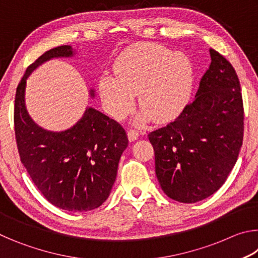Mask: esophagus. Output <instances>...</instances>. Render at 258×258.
<instances>
[{
    "label": "esophagus",
    "mask_w": 258,
    "mask_h": 258,
    "mask_svg": "<svg viewBox=\"0 0 258 258\" xmlns=\"http://www.w3.org/2000/svg\"><path fill=\"white\" fill-rule=\"evenodd\" d=\"M140 134H141V132H139L138 130L131 128V130H128V132H127L128 140H130V141H135V140H137L140 137Z\"/></svg>",
    "instance_id": "34e87169"
}]
</instances>
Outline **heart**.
Returning a JSON list of instances; mask_svg holds the SVG:
<instances>
[{
  "label": "heart",
  "mask_w": 258,
  "mask_h": 258,
  "mask_svg": "<svg viewBox=\"0 0 258 258\" xmlns=\"http://www.w3.org/2000/svg\"><path fill=\"white\" fill-rule=\"evenodd\" d=\"M116 76L103 75L99 89L107 111L123 119L134 106L135 93L143 110L139 121L167 120L187 102L192 86V66L187 56L163 45L142 43L117 58Z\"/></svg>",
  "instance_id": "heart-1"
}]
</instances>
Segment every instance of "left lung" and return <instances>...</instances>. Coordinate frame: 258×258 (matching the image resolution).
<instances>
[{"label":"left lung","instance_id":"8db88e82","mask_svg":"<svg viewBox=\"0 0 258 258\" xmlns=\"http://www.w3.org/2000/svg\"><path fill=\"white\" fill-rule=\"evenodd\" d=\"M211 64L192 102L175 120L149 133L156 175L176 202L194 204L224 184L243 139V103L237 73L228 60L209 50Z\"/></svg>","mask_w":258,"mask_h":258}]
</instances>
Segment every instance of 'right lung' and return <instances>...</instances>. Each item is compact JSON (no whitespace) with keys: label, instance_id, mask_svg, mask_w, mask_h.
<instances>
[{"label":"right lung","instance_id":"right-lung-1","mask_svg":"<svg viewBox=\"0 0 258 258\" xmlns=\"http://www.w3.org/2000/svg\"><path fill=\"white\" fill-rule=\"evenodd\" d=\"M73 55L71 45H61L26 69L16 92L15 134L21 163L46 200L69 212H87L110 195L120 156L128 146L123 126L90 107L73 127L51 132L35 124L25 106L26 81L32 72L50 59Z\"/></svg>","mask_w":258,"mask_h":258}]
</instances>
